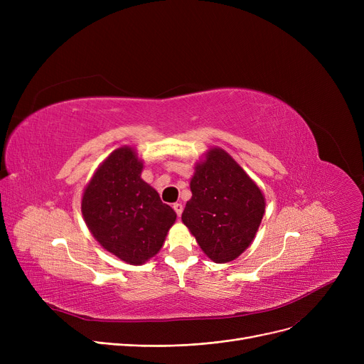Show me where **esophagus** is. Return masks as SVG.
<instances>
[{
	"instance_id": "34e87169",
	"label": "esophagus",
	"mask_w": 364,
	"mask_h": 364,
	"mask_svg": "<svg viewBox=\"0 0 364 364\" xmlns=\"http://www.w3.org/2000/svg\"><path fill=\"white\" fill-rule=\"evenodd\" d=\"M172 208H174V211L178 217L183 214V205L181 203H174V205H172Z\"/></svg>"
}]
</instances>
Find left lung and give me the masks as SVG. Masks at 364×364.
Segmentation results:
<instances>
[{"label": "left lung", "mask_w": 364, "mask_h": 364, "mask_svg": "<svg viewBox=\"0 0 364 364\" xmlns=\"http://www.w3.org/2000/svg\"><path fill=\"white\" fill-rule=\"evenodd\" d=\"M181 220L214 262L237 258L255 237L265 202L259 187L223 149H211L190 181Z\"/></svg>", "instance_id": "1"}]
</instances>
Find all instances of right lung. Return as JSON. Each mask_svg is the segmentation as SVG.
I'll return each mask as SVG.
<instances>
[{"label":"right lung","instance_id":"right-lung-1","mask_svg":"<svg viewBox=\"0 0 364 364\" xmlns=\"http://www.w3.org/2000/svg\"><path fill=\"white\" fill-rule=\"evenodd\" d=\"M143 164L131 147L117 149L84 190L82 215L106 251L140 265L156 255L177 214L141 180Z\"/></svg>","mask_w":364,"mask_h":364}]
</instances>
